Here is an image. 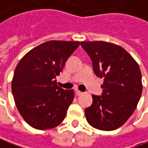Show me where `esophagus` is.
<instances>
[{
    "instance_id": "obj_1",
    "label": "esophagus",
    "mask_w": 148,
    "mask_h": 148,
    "mask_svg": "<svg viewBox=\"0 0 148 148\" xmlns=\"http://www.w3.org/2000/svg\"><path fill=\"white\" fill-rule=\"evenodd\" d=\"M75 93H76V95L79 96V95H82L84 93H83V92H81V91H79V90H76V91H75Z\"/></svg>"
}]
</instances>
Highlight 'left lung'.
<instances>
[{"mask_svg": "<svg viewBox=\"0 0 148 148\" xmlns=\"http://www.w3.org/2000/svg\"><path fill=\"white\" fill-rule=\"evenodd\" d=\"M81 46L93 62L94 74L103 78L102 95H92L93 103L85 108L87 121L99 130H115L131 117L141 98L140 68L132 55L118 45L82 41Z\"/></svg>", "mask_w": 148, "mask_h": 148, "instance_id": "8db88e82", "label": "left lung"}]
</instances>
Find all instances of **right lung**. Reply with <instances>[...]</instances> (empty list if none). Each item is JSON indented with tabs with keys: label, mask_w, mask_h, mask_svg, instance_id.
Masks as SVG:
<instances>
[{
	"label": "right lung",
	"mask_w": 148,
	"mask_h": 148,
	"mask_svg": "<svg viewBox=\"0 0 148 148\" xmlns=\"http://www.w3.org/2000/svg\"><path fill=\"white\" fill-rule=\"evenodd\" d=\"M79 41L50 40L32 49L16 66L11 91L16 108L32 127L45 130L60 125L74 97L73 89L57 85L68 58Z\"/></svg>",
	"instance_id": "obj_1"
}]
</instances>
